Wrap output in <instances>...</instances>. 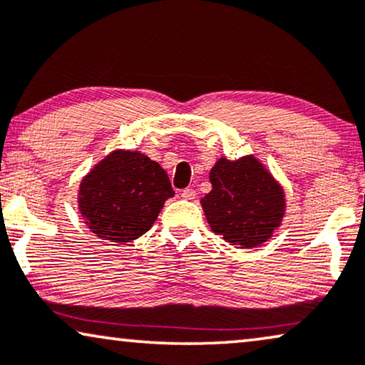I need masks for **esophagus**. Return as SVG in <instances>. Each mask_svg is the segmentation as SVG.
Segmentation results:
<instances>
[{"instance_id":"34e87169","label":"esophagus","mask_w":365,"mask_h":365,"mask_svg":"<svg viewBox=\"0 0 365 365\" xmlns=\"http://www.w3.org/2000/svg\"><path fill=\"white\" fill-rule=\"evenodd\" d=\"M195 195H197V193H195L193 188H183L180 192V197L185 198V200H193Z\"/></svg>"}]
</instances>
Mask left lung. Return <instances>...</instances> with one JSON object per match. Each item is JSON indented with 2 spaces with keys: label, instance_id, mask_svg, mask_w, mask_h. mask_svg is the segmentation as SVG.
I'll return each instance as SVG.
<instances>
[{
  "label": "left lung",
  "instance_id": "8db88e82",
  "mask_svg": "<svg viewBox=\"0 0 365 365\" xmlns=\"http://www.w3.org/2000/svg\"><path fill=\"white\" fill-rule=\"evenodd\" d=\"M213 188L202 198L215 233L243 248L264 243L284 213L283 190L253 157L220 158L210 172Z\"/></svg>",
  "mask_w": 365,
  "mask_h": 365
}]
</instances>
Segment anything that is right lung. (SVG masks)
<instances>
[{
  "label": "right lung",
  "instance_id": "obj_1",
  "mask_svg": "<svg viewBox=\"0 0 365 365\" xmlns=\"http://www.w3.org/2000/svg\"><path fill=\"white\" fill-rule=\"evenodd\" d=\"M172 183L157 162L138 152L117 150L81 183L79 210L91 232L114 243H130L150 230Z\"/></svg>",
  "mask_w": 365,
  "mask_h": 365
}]
</instances>
